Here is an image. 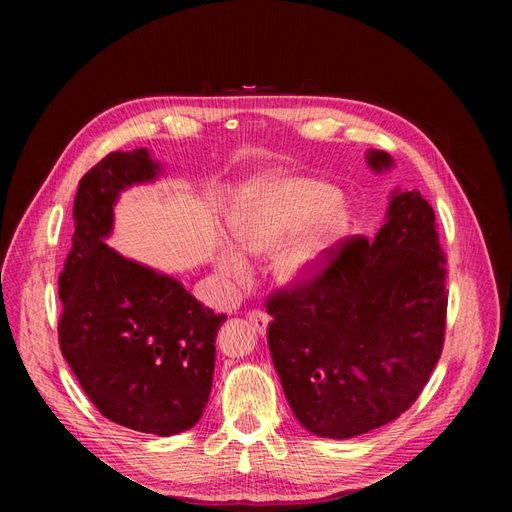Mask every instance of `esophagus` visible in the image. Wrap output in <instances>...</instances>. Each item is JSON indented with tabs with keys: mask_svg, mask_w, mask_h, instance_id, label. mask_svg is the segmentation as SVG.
I'll list each match as a JSON object with an SVG mask.
<instances>
[{
	"mask_svg": "<svg viewBox=\"0 0 512 512\" xmlns=\"http://www.w3.org/2000/svg\"><path fill=\"white\" fill-rule=\"evenodd\" d=\"M250 322L252 327L258 331V333H265L267 331V324H269V316L265 312H260V309H254V312H250Z\"/></svg>",
	"mask_w": 512,
	"mask_h": 512,
	"instance_id": "esophagus-1",
	"label": "esophagus"
}]
</instances>
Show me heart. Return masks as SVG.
I'll return each mask as SVG.
<instances>
[{
	"instance_id": "1",
	"label": "heart",
	"mask_w": 512,
	"mask_h": 512,
	"mask_svg": "<svg viewBox=\"0 0 512 512\" xmlns=\"http://www.w3.org/2000/svg\"><path fill=\"white\" fill-rule=\"evenodd\" d=\"M348 226V209L329 185L297 177H260L245 185L228 215V230L245 256L271 254L275 280L297 288L320 275ZM215 267L232 284H245L247 265L232 250H220Z\"/></svg>"
}]
</instances>
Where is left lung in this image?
Here are the masks:
<instances>
[{"label": "left lung", "instance_id": "8db88e82", "mask_svg": "<svg viewBox=\"0 0 512 512\" xmlns=\"http://www.w3.org/2000/svg\"><path fill=\"white\" fill-rule=\"evenodd\" d=\"M367 162L376 173L393 166L376 149ZM444 265L431 205L395 190L374 241L346 239L316 280L271 294L273 365L309 433L354 438L414 404L442 354Z\"/></svg>", "mask_w": 512, "mask_h": 512}]
</instances>
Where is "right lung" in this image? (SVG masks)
Returning <instances> with one entry per match:
<instances>
[{
  "label": "right lung",
  "mask_w": 512,
  "mask_h": 512,
  "mask_svg": "<svg viewBox=\"0 0 512 512\" xmlns=\"http://www.w3.org/2000/svg\"><path fill=\"white\" fill-rule=\"evenodd\" d=\"M160 170L147 149L113 151L79 181L72 247L59 275V348L108 421L175 436L203 416L226 316L104 241L119 192Z\"/></svg>",
  "instance_id": "1"
}]
</instances>
